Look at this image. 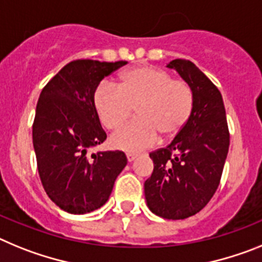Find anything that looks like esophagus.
Segmentation results:
<instances>
[{"mask_svg":"<svg viewBox=\"0 0 262 262\" xmlns=\"http://www.w3.org/2000/svg\"><path fill=\"white\" fill-rule=\"evenodd\" d=\"M126 158H128L129 162H133L134 159L137 158V154H134V153H128V154H126Z\"/></svg>","mask_w":262,"mask_h":262,"instance_id":"34e87169","label":"esophagus"}]
</instances>
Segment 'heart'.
I'll use <instances>...</instances> for the list:
<instances>
[{
  "mask_svg": "<svg viewBox=\"0 0 262 262\" xmlns=\"http://www.w3.org/2000/svg\"><path fill=\"white\" fill-rule=\"evenodd\" d=\"M93 105L104 128L115 130L126 122L136 108L137 120L116 132L111 144L124 151L153 146L159 134L171 138L185 128L194 106V95L183 80L167 72L141 66L120 76L117 88L108 81L97 85Z\"/></svg>",
  "mask_w": 262,
  "mask_h": 262,
  "instance_id": "obj_1",
  "label": "heart"
}]
</instances>
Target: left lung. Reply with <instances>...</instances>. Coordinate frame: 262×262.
<instances>
[{
  "instance_id": "left-lung-1",
  "label": "left lung",
  "mask_w": 262,
  "mask_h": 262,
  "mask_svg": "<svg viewBox=\"0 0 262 262\" xmlns=\"http://www.w3.org/2000/svg\"><path fill=\"white\" fill-rule=\"evenodd\" d=\"M171 68L190 85L194 106L171 144L150 153L154 170L145 182L149 210L163 219H186L211 200L220 183L229 147L222 93L190 60L175 59Z\"/></svg>"
}]
</instances>
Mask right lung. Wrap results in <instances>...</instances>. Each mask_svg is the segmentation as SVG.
I'll return each mask as SVG.
<instances>
[{
	"mask_svg": "<svg viewBox=\"0 0 262 262\" xmlns=\"http://www.w3.org/2000/svg\"><path fill=\"white\" fill-rule=\"evenodd\" d=\"M126 63L74 60L40 92L33 124L38 171L50 199L68 213L84 215L104 206L128 163L118 150L87 154L106 140L93 93L104 77Z\"/></svg>",
	"mask_w": 262,
	"mask_h": 262,
	"instance_id": "add662e5",
	"label": "right lung"
}]
</instances>
